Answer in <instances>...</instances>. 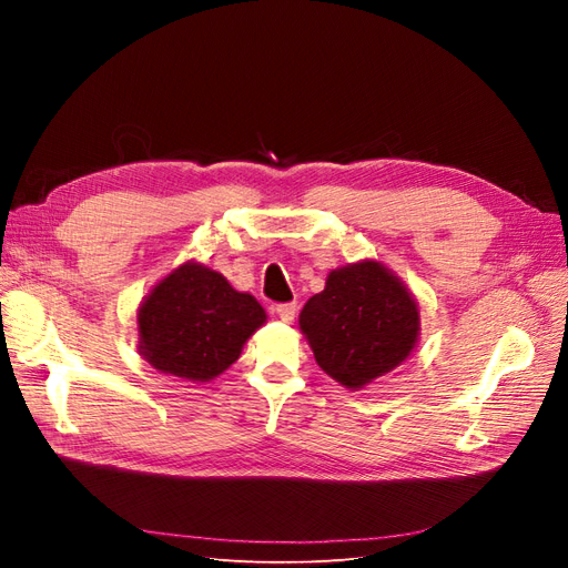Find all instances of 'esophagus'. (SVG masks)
Listing matches in <instances>:
<instances>
[{"label":"esophagus","instance_id":"esophagus-1","mask_svg":"<svg viewBox=\"0 0 568 568\" xmlns=\"http://www.w3.org/2000/svg\"><path fill=\"white\" fill-rule=\"evenodd\" d=\"M274 313H277V317L282 322H294V317H296V303H280L277 307H274Z\"/></svg>","mask_w":568,"mask_h":568}]
</instances>
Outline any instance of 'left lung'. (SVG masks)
I'll return each instance as SVG.
<instances>
[{"label": "left lung", "instance_id": "1", "mask_svg": "<svg viewBox=\"0 0 568 568\" xmlns=\"http://www.w3.org/2000/svg\"><path fill=\"white\" fill-rule=\"evenodd\" d=\"M298 326L317 365L351 390L400 367L422 332L417 298L379 261L332 270L324 291L303 305Z\"/></svg>", "mask_w": 568, "mask_h": 568}]
</instances>
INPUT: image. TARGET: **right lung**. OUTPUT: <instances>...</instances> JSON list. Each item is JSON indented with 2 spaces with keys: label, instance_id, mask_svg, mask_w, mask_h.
<instances>
[{
  "label": "right lung",
  "instance_id": "right-lung-1",
  "mask_svg": "<svg viewBox=\"0 0 568 568\" xmlns=\"http://www.w3.org/2000/svg\"><path fill=\"white\" fill-rule=\"evenodd\" d=\"M267 322L263 305L209 265L186 261L153 286L136 311V348L184 382H213Z\"/></svg>",
  "mask_w": 568,
  "mask_h": 568
}]
</instances>
